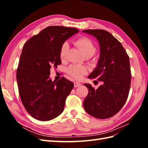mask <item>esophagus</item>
<instances>
[{"mask_svg": "<svg viewBox=\"0 0 148 148\" xmlns=\"http://www.w3.org/2000/svg\"><path fill=\"white\" fill-rule=\"evenodd\" d=\"M81 83H79V82H75L74 83V87H75V88H77V87H78V86H81Z\"/></svg>", "mask_w": 148, "mask_h": 148, "instance_id": "34e87169", "label": "esophagus"}]
</instances>
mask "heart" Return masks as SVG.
<instances>
[{"label":"heart","instance_id":"b5f03b06","mask_svg":"<svg viewBox=\"0 0 148 148\" xmlns=\"http://www.w3.org/2000/svg\"><path fill=\"white\" fill-rule=\"evenodd\" d=\"M74 44L79 48L85 57H92L96 53L97 48L91 40L87 37H82L76 40ZM69 46L67 42L62 44L60 50V58L65 60ZM66 73L76 79H81L88 72L86 67L80 65H71L66 69Z\"/></svg>","mask_w":148,"mask_h":148}]
</instances>
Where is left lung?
Instances as JSON below:
<instances>
[{
  "instance_id": "1",
  "label": "left lung",
  "mask_w": 148,
  "mask_h": 148,
  "mask_svg": "<svg viewBox=\"0 0 148 148\" xmlns=\"http://www.w3.org/2000/svg\"><path fill=\"white\" fill-rule=\"evenodd\" d=\"M99 41L101 53L97 66L89 75L102 82L97 89L84 84L88 94L83 102L85 111L92 117L106 119L118 113L126 102L132 73L129 56L121 43L104 29H86Z\"/></svg>"
}]
</instances>
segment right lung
<instances>
[{
  "label": "right lung",
  "instance_id": "right-lung-1",
  "mask_svg": "<svg viewBox=\"0 0 148 148\" xmlns=\"http://www.w3.org/2000/svg\"><path fill=\"white\" fill-rule=\"evenodd\" d=\"M78 32L75 28L51 26L25 44L16 79L22 104L33 118L51 120L64 111L66 99L74 84L64 77L52 82L49 78L50 69L61 64L62 44Z\"/></svg>",
  "mask_w": 148,
  "mask_h": 148
}]
</instances>
